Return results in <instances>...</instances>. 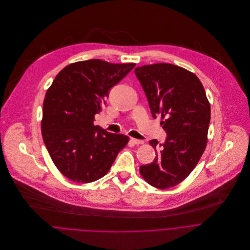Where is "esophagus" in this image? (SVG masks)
I'll use <instances>...</instances> for the list:
<instances>
[{"instance_id": "34e87169", "label": "esophagus", "mask_w": 250, "mask_h": 250, "mask_svg": "<svg viewBox=\"0 0 250 250\" xmlns=\"http://www.w3.org/2000/svg\"><path fill=\"white\" fill-rule=\"evenodd\" d=\"M131 142L134 144H143L144 143V142L142 140H137V139H134V138H131Z\"/></svg>"}]
</instances>
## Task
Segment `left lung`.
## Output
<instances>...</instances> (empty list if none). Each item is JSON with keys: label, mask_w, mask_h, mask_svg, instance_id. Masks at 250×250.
<instances>
[{"label": "left lung", "mask_w": 250, "mask_h": 250, "mask_svg": "<svg viewBox=\"0 0 250 250\" xmlns=\"http://www.w3.org/2000/svg\"><path fill=\"white\" fill-rule=\"evenodd\" d=\"M152 116L162 117L166 142L149 143L157 157L142 166L140 172L151 186L165 189L187 178L199 162L207 145L211 107L199 79L170 63L137 67Z\"/></svg>", "instance_id": "8db88e82"}]
</instances>
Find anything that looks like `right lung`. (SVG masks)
I'll return each mask as SVG.
<instances>
[{
  "mask_svg": "<svg viewBox=\"0 0 250 250\" xmlns=\"http://www.w3.org/2000/svg\"><path fill=\"white\" fill-rule=\"evenodd\" d=\"M136 66L101 60L78 62L60 72L43 102V142L57 168L78 183L107 174L129 138L95 126L94 115L112 86Z\"/></svg>",
  "mask_w": 250,
  "mask_h": 250,
  "instance_id": "add662e5",
  "label": "right lung"
}]
</instances>
